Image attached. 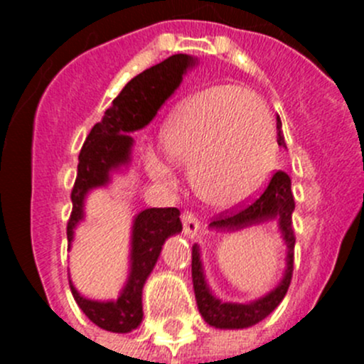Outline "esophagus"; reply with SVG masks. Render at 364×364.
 <instances>
[{
	"label": "esophagus",
	"mask_w": 364,
	"mask_h": 364,
	"mask_svg": "<svg viewBox=\"0 0 364 364\" xmlns=\"http://www.w3.org/2000/svg\"><path fill=\"white\" fill-rule=\"evenodd\" d=\"M181 222H183V232H185L186 237L197 236V232H199V220L196 218V215H192V213L188 211L183 213Z\"/></svg>",
	"instance_id": "obj_1"
}]
</instances>
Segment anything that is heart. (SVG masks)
<instances>
[{"label":"heart","mask_w":364,"mask_h":364,"mask_svg":"<svg viewBox=\"0 0 364 364\" xmlns=\"http://www.w3.org/2000/svg\"><path fill=\"white\" fill-rule=\"evenodd\" d=\"M159 151L144 153L155 181L171 186L176 167L188 171L196 196L209 208L232 209L264 186L277 161L269 111L259 97L237 86L193 95L165 121Z\"/></svg>","instance_id":"1"}]
</instances>
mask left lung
Segmentation results:
<instances>
[{"mask_svg":"<svg viewBox=\"0 0 364 364\" xmlns=\"http://www.w3.org/2000/svg\"><path fill=\"white\" fill-rule=\"evenodd\" d=\"M277 142L282 148L285 146L284 130H282V119L277 116ZM294 196L291 190V178L285 172L278 171L269 179L264 192L257 199L248 203L240 211L232 215L222 216L209 223V229L218 232H236L247 227L259 225L266 222H277L278 230L282 234V241L285 245V271L277 287L264 294L259 299L248 301V303H225L218 299L209 289L208 280L204 274L203 259H200L199 245L192 247V280L193 291H196L197 308L200 315L209 326L216 329H245L252 328L257 322L264 321L278 304L282 303L289 291L292 280V269H294V229H292V213H294Z\"/></svg>","mask_w":364,"mask_h":364,"instance_id":"obj_1","label":"left lung"}]
</instances>
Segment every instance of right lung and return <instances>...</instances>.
Returning <instances> with one entry per match:
<instances>
[{"label":"right lung","mask_w":364,"mask_h":364,"mask_svg":"<svg viewBox=\"0 0 364 364\" xmlns=\"http://www.w3.org/2000/svg\"><path fill=\"white\" fill-rule=\"evenodd\" d=\"M199 63L188 54H174L155 67L135 75L112 100L100 123L91 128L84 141L72 190V215L67 237L72 248L75 229L84 220L87 193L112 183L116 172L132 164L134 139L130 134L148 127L168 97L181 84L188 70ZM178 208H149L134 216L128 255V278L117 299L98 301L84 297L70 280L75 303L93 324L111 333H130L141 326L142 289L159 260L165 240L183 230Z\"/></svg>","instance_id":"obj_1"}]
</instances>
